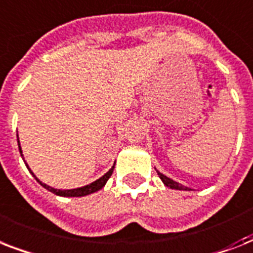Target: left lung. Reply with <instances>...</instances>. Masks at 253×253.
<instances>
[{"instance_id":"left-lung-1","label":"left lung","mask_w":253,"mask_h":253,"mask_svg":"<svg viewBox=\"0 0 253 253\" xmlns=\"http://www.w3.org/2000/svg\"><path fill=\"white\" fill-rule=\"evenodd\" d=\"M158 174H159V177L162 178L163 182H164V185H166V186H168V188L177 189V190H190V189L186 188V186H184V185L178 184V182H176V181H173L172 178H169V177L164 176L163 173L158 172Z\"/></svg>"}]
</instances>
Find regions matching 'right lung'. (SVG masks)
<instances>
[{
    "instance_id": "1",
    "label": "right lung",
    "mask_w": 253,
    "mask_h": 253,
    "mask_svg": "<svg viewBox=\"0 0 253 253\" xmlns=\"http://www.w3.org/2000/svg\"><path fill=\"white\" fill-rule=\"evenodd\" d=\"M18 147H19V152H21L22 155V150H21V146H19V139H18ZM23 156V155H22ZM26 167H27V164H26ZM29 168V167H27ZM30 170V168H29ZM113 170H114V167H111V169L109 170L107 173H105L101 178H98V180H95L94 182H91V184L86 185V186H83V188H77V189H71V190H60V189H53L51 188V186H48V185L43 184L42 181H39L35 177V174H34L31 170L30 172L33 173V176L37 178V181L39 182V184L43 186V188H45L47 190H49V192H52L53 194H56V196H61V197H83V196H87V194H91V193L97 192V190H99V189H102L103 186H105V184L107 182V180L110 178L111 173H113Z\"/></svg>"
}]
</instances>
